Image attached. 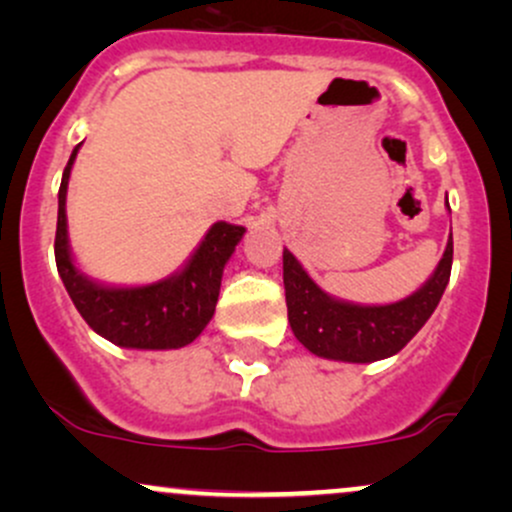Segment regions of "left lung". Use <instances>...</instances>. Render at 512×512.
Masks as SVG:
<instances>
[{"label":"left lung","mask_w":512,"mask_h":512,"mask_svg":"<svg viewBox=\"0 0 512 512\" xmlns=\"http://www.w3.org/2000/svg\"><path fill=\"white\" fill-rule=\"evenodd\" d=\"M452 269V233L436 272L404 301L354 305L327 296L301 262L284 250V289L296 339L315 356L332 361L373 363L395 356L438 308Z\"/></svg>","instance_id":"left-lung-1"}]
</instances>
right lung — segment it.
I'll list each match as a JSON object with an SVG mask.
<instances>
[{"label":"right lung","instance_id":"add662e5","mask_svg":"<svg viewBox=\"0 0 512 512\" xmlns=\"http://www.w3.org/2000/svg\"><path fill=\"white\" fill-rule=\"evenodd\" d=\"M79 146L72 151L62 173L55 233L57 272L76 310L93 332L125 349H180L195 342L214 315L223 267L243 238L245 228L226 221L214 223L185 269L156 284L134 289L96 284L76 269L67 240L64 204Z\"/></svg>","mask_w":512,"mask_h":512}]
</instances>
